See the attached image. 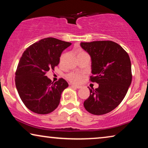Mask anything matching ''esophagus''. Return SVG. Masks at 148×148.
Returning <instances> with one entry per match:
<instances>
[{
	"label": "esophagus",
	"mask_w": 148,
	"mask_h": 148,
	"mask_svg": "<svg viewBox=\"0 0 148 148\" xmlns=\"http://www.w3.org/2000/svg\"><path fill=\"white\" fill-rule=\"evenodd\" d=\"M72 87V88H77V89H79V88H81V86H75V85H71V86Z\"/></svg>",
	"instance_id": "1"
}]
</instances>
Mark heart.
Returning a JSON list of instances; mask_svg holds the SVG:
<instances>
[{
	"instance_id": "1",
	"label": "heart",
	"mask_w": 148,
	"mask_h": 148,
	"mask_svg": "<svg viewBox=\"0 0 148 148\" xmlns=\"http://www.w3.org/2000/svg\"><path fill=\"white\" fill-rule=\"evenodd\" d=\"M87 54V53L84 51L80 50V51L78 52L77 56L83 55V54ZM65 56H66V53H62L61 55H60V62H62V60H64ZM66 78H67V79L70 82L73 83V84H79L82 79V75L77 73H70L66 75Z\"/></svg>"
}]
</instances>
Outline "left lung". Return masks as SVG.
<instances>
[{
  "label": "left lung",
  "mask_w": 148,
  "mask_h": 148,
  "mask_svg": "<svg viewBox=\"0 0 148 148\" xmlns=\"http://www.w3.org/2000/svg\"><path fill=\"white\" fill-rule=\"evenodd\" d=\"M81 46L92 58L90 81L99 84L95 90L89 88L84 107L91 114H106L121 104L131 84L130 58L119 44L110 40L81 42Z\"/></svg>",
  "instance_id": "left-lung-1"
}]
</instances>
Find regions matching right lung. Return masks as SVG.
Returning a JSON list of instances; mask_svg holds the SVG:
<instances>
[{
  "instance_id": "1",
  "label": "right lung",
  "mask_w": 148,
  "mask_h": 148,
  "mask_svg": "<svg viewBox=\"0 0 148 148\" xmlns=\"http://www.w3.org/2000/svg\"><path fill=\"white\" fill-rule=\"evenodd\" d=\"M71 45L46 38L32 44L22 54L15 72V86L22 102L32 112L46 114L58 107L62 91L69 84L62 78L52 82L46 73L54 70L62 52Z\"/></svg>"
}]
</instances>
